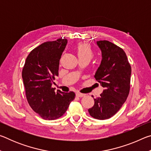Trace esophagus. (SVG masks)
Returning a JSON list of instances; mask_svg holds the SVG:
<instances>
[{"label":"esophagus","mask_w":151,"mask_h":151,"mask_svg":"<svg viewBox=\"0 0 151 151\" xmlns=\"http://www.w3.org/2000/svg\"><path fill=\"white\" fill-rule=\"evenodd\" d=\"M76 95L78 96V97H83V96H85V94H82V93H76Z\"/></svg>","instance_id":"esophagus-1"}]
</instances>
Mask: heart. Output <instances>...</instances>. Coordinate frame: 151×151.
Wrapping results in <instances>:
<instances>
[{
  "mask_svg": "<svg viewBox=\"0 0 151 151\" xmlns=\"http://www.w3.org/2000/svg\"><path fill=\"white\" fill-rule=\"evenodd\" d=\"M76 50L79 59L88 58V59L91 60L93 57V51L90 45L87 43L78 44L76 47Z\"/></svg>",
  "mask_w": 151,
  "mask_h": 151,
  "instance_id": "b5f03b06",
  "label": "heart"
}]
</instances>
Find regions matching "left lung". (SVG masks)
Here are the masks:
<instances>
[{
    "label": "left lung",
    "instance_id": "left-lung-1",
    "mask_svg": "<svg viewBox=\"0 0 151 151\" xmlns=\"http://www.w3.org/2000/svg\"><path fill=\"white\" fill-rule=\"evenodd\" d=\"M101 50L102 60L94 78L104 90L94 99L88 109L91 116L105 120L114 116L126 101L130 91L131 67L124 51L108 40L96 42Z\"/></svg>",
    "mask_w": 151,
    "mask_h": 151
}]
</instances>
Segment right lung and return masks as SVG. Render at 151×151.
<instances>
[{
	"mask_svg": "<svg viewBox=\"0 0 151 151\" xmlns=\"http://www.w3.org/2000/svg\"><path fill=\"white\" fill-rule=\"evenodd\" d=\"M67 39H58L42 43L29 53L22 77L29 105L45 120L62 116L74 100V92H55L53 80L58 76L59 62Z\"/></svg>",
	"mask_w": 151,
	"mask_h": 151,
	"instance_id": "add662e5",
	"label": "right lung"
}]
</instances>
